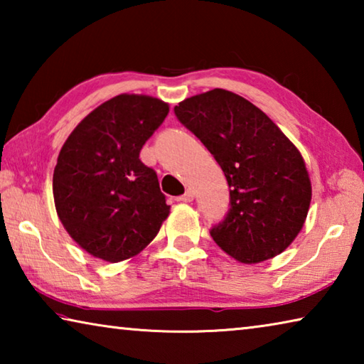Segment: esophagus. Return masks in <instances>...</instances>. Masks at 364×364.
Here are the masks:
<instances>
[{
    "instance_id": "obj_1",
    "label": "esophagus",
    "mask_w": 364,
    "mask_h": 364,
    "mask_svg": "<svg viewBox=\"0 0 364 364\" xmlns=\"http://www.w3.org/2000/svg\"><path fill=\"white\" fill-rule=\"evenodd\" d=\"M193 199H194L193 189H186V193L178 197V200H181V202H193Z\"/></svg>"
}]
</instances>
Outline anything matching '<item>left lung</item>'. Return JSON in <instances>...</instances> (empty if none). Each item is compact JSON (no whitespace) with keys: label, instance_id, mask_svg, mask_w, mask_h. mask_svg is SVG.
<instances>
[{"label":"left lung","instance_id":"8db88e82","mask_svg":"<svg viewBox=\"0 0 364 364\" xmlns=\"http://www.w3.org/2000/svg\"><path fill=\"white\" fill-rule=\"evenodd\" d=\"M217 160L230 186V212L210 236L234 260L252 264L284 252L311 202L305 160L278 125L250 101L215 88L175 106Z\"/></svg>","mask_w":364,"mask_h":364}]
</instances>
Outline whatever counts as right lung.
<instances>
[{
  "label": "right lung",
  "instance_id": "right-lung-1",
  "mask_svg": "<svg viewBox=\"0 0 364 364\" xmlns=\"http://www.w3.org/2000/svg\"><path fill=\"white\" fill-rule=\"evenodd\" d=\"M146 95H119L78 123L53 175L58 217L80 247L104 262L136 257L157 236L170 205L139 152L168 114Z\"/></svg>",
  "mask_w": 364,
  "mask_h": 364
}]
</instances>
